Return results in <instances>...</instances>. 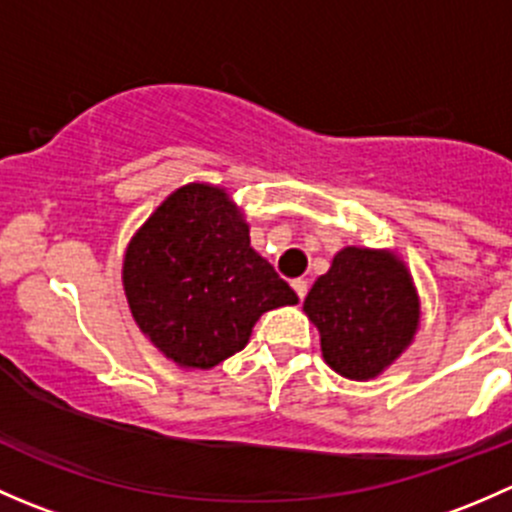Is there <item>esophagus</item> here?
<instances>
[{
    "label": "esophagus",
    "instance_id": "34e87169",
    "mask_svg": "<svg viewBox=\"0 0 512 512\" xmlns=\"http://www.w3.org/2000/svg\"><path fill=\"white\" fill-rule=\"evenodd\" d=\"M292 289L297 292L299 299H304V297H307V289H309L307 280H292Z\"/></svg>",
    "mask_w": 512,
    "mask_h": 512
}]
</instances>
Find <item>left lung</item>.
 Masks as SVG:
<instances>
[{
	"label": "left lung",
	"instance_id": "8db88e82",
	"mask_svg": "<svg viewBox=\"0 0 512 512\" xmlns=\"http://www.w3.org/2000/svg\"><path fill=\"white\" fill-rule=\"evenodd\" d=\"M304 314L319 329L324 361L344 379L369 381L411 347L421 299L396 252L352 245L317 277Z\"/></svg>",
	"mask_w": 512,
	"mask_h": 512
}]
</instances>
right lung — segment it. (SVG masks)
<instances>
[{
  "label": "right lung",
  "mask_w": 512,
  "mask_h": 512,
  "mask_svg": "<svg viewBox=\"0 0 512 512\" xmlns=\"http://www.w3.org/2000/svg\"><path fill=\"white\" fill-rule=\"evenodd\" d=\"M123 292L138 329L180 369H213L250 342L294 289L252 250L250 225L225 188L173 190L131 237Z\"/></svg>",
  "instance_id": "obj_1"
}]
</instances>
